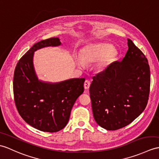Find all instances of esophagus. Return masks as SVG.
I'll use <instances>...</instances> for the list:
<instances>
[{"label":"esophagus","instance_id":"34e87169","mask_svg":"<svg viewBox=\"0 0 159 159\" xmlns=\"http://www.w3.org/2000/svg\"><path fill=\"white\" fill-rule=\"evenodd\" d=\"M90 84H91V82L89 80H85L84 81V89H88L89 88V87H90Z\"/></svg>","mask_w":159,"mask_h":159}]
</instances>
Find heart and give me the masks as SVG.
<instances>
[{"label": "heart", "mask_w": 159, "mask_h": 159, "mask_svg": "<svg viewBox=\"0 0 159 159\" xmlns=\"http://www.w3.org/2000/svg\"><path fill=\"white\" fill-rule=\"evenodd\" d=\"M118 52L110 43H92L84 47L82 50L81 57L76 56L75 61L80 68H84L87 63H93L99 60L98 68L104 69L115 60Z\"/></svg>", "instance_id": "b5f03b06"}]
</instances>
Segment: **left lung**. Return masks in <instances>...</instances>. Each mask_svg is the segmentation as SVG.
<instances>
[{
	"label": "left lung",
	"instance_id": "left-lung-1",
	"mask_svg": "<svg viewBox=\"0 0 159 159\" xmlns=\"http://www.w3.org/2000/svg\"><path fill=\"white\" fill-rule=\"evenodd\" d=\"M121 61H114L93 77L89 93L93 117L107 130L130 124L146 108L150 85L147 58L130 39Z\"/></svg>",
	"mask_w": 159,
	"mask_h": 159
}]
</instances>
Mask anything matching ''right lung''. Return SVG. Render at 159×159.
<instances>
[{
	"label": "right lung",
	"instance_id": "1",
	"mask_svg": "<svg viewBox=\"0 0 159 159\" xmlns=\"http://www.w3.org/2000/svg\"><path fill=\"white\" fill-rule=\"evenodd\" d=\"M61 44L57 37L36 43L15 69L13 93L18 112L28 125L45 132H57L66 127L73 105L84 91V78L50 83L36 75L33 63L35 51Z\"/></svg>",
	"mask_w": 159,
	"mask_h": 159
}]
</instances>
